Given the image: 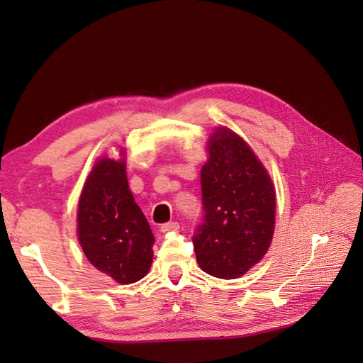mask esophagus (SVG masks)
I'll return each instance as SVG.
<instances>
[{"mask_svg": "<svg viewBox=\"0 0 363 363\" xmlns=\"http://www.w3.org/2000/svg\"><path fill=\"white\" fill-rule=\"evenodd\" d=\"M177 229H179V223L177 221H169V223H165V225L160 226L162 233H167V230H177Z\"/></svg>", "mask_w": 363, "mask_h": 363, "instance_id": "esophagus-1", "label": "esophagus"}]
</instances>
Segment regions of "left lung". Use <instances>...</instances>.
I'll return each instance as SVG.
<instances>
[{"instance_id":"left-lung-1","label":"left lung","mask_w":363,"mask_h":363,"mask_svg":"<svg viewBox=\"0 0 363 363\" xmlns=\"http://www.w3.org/2000/svg\"><path fill=\"white\" fill-rule=\"evenodd\" d=\"M201 194L204 215L191 238L198 265L220 279H235L269 248L276 198L264 165L228 128L211 135Z\"/></svg>"}]
</instances>
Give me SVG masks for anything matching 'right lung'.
Instances as JSON below:
<instances>
[{
    "mask_svg": "<svg viewBox=\"0 0 363 363\" xmlns=\"http://www.w3.org/2000/svg\"><path fill=\"white\" fill-rule=\"evenodd\" d=\"M78 235L90 264L118 284L150 272L154 235L134 203L123 159L104 157L91 169L78 204Z\"/></svg>",
    "mask_w": 363,
    "mask_h": 363,
    "instance_id": "obj_1",
    "label": "right lung"
}]
</instances>
